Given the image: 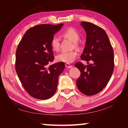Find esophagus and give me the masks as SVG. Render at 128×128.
I'll use <instances>...</instances> for the list:
<instances>
[{"instance_id": "esophagus-1", "label": "esophagus", "mask_w": 128, "mask_h": 128, "mask_svg": "<svg viewBox=\"0 0 128 128\" xmlns=\"http://www.w3.org/2000/svg\"><path fill=\"white\" fill-rule=\"evenodd\" d=\"M65 66H66V67L67 68H72V65H70L69 63H66L65 64Z\"/></svg>"}]
</instances>
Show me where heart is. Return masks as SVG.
Masks as SVG:
<instances>
[{"instance_id":"heart-1","label":"heart","mask_w":128,"mask_h":128,"mask_svg":"<svg viewBox=\"0 0 128 128\" xmlns=\"http://www.w3.org/2000/svg\"><path fill=\"white\" fill-rule=\"evenodd\" d=\"M62 36L67 38L74 42V47L78 50L81 48V44L78 42L80 36L78 32L74 28H68L62 32ZM50 44L51 48L54 51H58L60 48V41L56 36H53L50 40ZM77 56L75 50L63 51L56 56V60L59 62H64L70 63L74 60Z\"/></svg>"}]
</instances>
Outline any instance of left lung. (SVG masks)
<instances>
[{
    "mask_svg": "<svg viewBox=\"0 0 128 128\" xmlns=\"http://www.w3.org/2000/svg\"><path fill=\"white\" fill-rule=\"evenodd\" d=\"M81 25L87 35L85 47L81 58L88 62V65L85 66L81 62L75 64L81 72L76 85L82 94L92 96L101 91L112 76L114 67V52L104 30L85 21H82Z\"/></svg>",
    "mask_w": 128,
    "mask_h": 128,
    "instance_id": "1",
    "label": "left lung"
}]
</instances>
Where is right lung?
<instances>
[{
    "instance_id": "obj_1",
    "label": "right lung",
    "mask_w": 128,
    "mask_h": 128,
    "mask_svg": "<svg viewBox=\"0 0 128 128\" xmlns=\"http://www.w3.org/2000/svg\"><path fill=\"white\" fill-rule=\"evenodd\" d=\"M63 24H42L28 29L16 52L15 69L23 87L35 98L47 100L56 90L63 62L48 65L54 60L50 40Z\"/></svg>"
}]
</instances>
